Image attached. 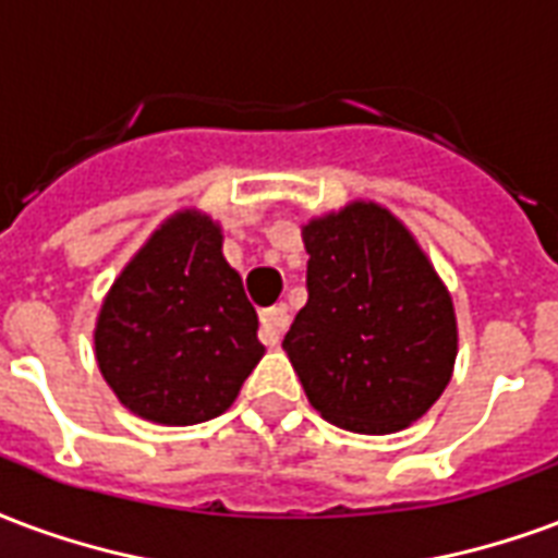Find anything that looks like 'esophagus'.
Returning <instances> with one entry per match:
<instances>
[{"mask_svg":"<svg viewBox=\"0 0 558 558\" xmlns=\"http://www.w3.org/2000/svg\"><path fill=\"white\" fill-rule=\"evenodd\" d=\"M287 311L283 307H268V311L259 313V340L266 342V345H278L283 331H287Z\"/></svg>","mask_w":558,"mask_h":558,"instance_id":"1","label":"esophagus"}]
</instances>
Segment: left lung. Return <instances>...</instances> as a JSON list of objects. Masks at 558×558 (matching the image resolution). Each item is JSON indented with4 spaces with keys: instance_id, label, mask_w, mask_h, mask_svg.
Listing matches in <instances>:
<instances>
[{
    "instance_id": "obj_1",
    "label": "left lung",
    "mask_w": 558,
    "mask_h": 558,
    "mask_svg": "<svg viewBox=\"0 0 558 558\" xmlns=\"http://www.w3.org/2000/svg\"><path fill=\"white\" fill-rule=\"evenodd\" d=\"M307 304L283 352L328 423L357 435L402 432L447 390L458 322L447 283L411 230L375 201L301 227Z\"/></svg>"
}]
</instances>
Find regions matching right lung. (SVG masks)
<instances>
[{"mask_svg": "<svg viewBox=\"0 0 558 558\" xmlns=\"http://www.w3.org/2000/svg\"><path fill=\"white\" fill-rule=\"evenodd\" d=\"M221 225L180 209L102 299L94 354L123 408L159 426L225 414L266 354L257 311L221 254Z\"/></svg>", "mask_w": 558, "mask_h": 558, "instance_id": "1", "label": "right lung"}]
</instances>
